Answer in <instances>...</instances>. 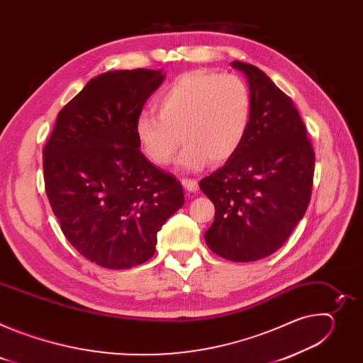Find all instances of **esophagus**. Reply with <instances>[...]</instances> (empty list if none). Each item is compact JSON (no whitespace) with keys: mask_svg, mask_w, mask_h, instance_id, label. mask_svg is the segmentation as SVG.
Segmentation results:
<instances>
[{"mask_svg":"<svg viewBox=\"0 0 363 363\" xmlns=\"http://www.w3.org/2000/svg\"><path fill=\"white\" fill-rule=\"evenodd\" d=\"M181 184L184 186L185 191L188 192H196L198 191V182L195 179H188V178H182Z\"/></svg>","mask_w":363,"mask_h":363,"instance_id":"obj_1","label":"esophagus"}]
</instances>
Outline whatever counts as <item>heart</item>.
Returning <instances> with one entry per match:
<instances>
[{"label":"heart","instance_id":"b5f03b06","mask_svg":"<svg viewBox=\"0 0 363 363\" xmlns=\"http://www.w3.org/2000/svg\"><path fill=\"white\" fill-rule=\"evenodd\" d=\"M155 108L160 117L143 112L135 125L146 158L167 167L182 136L177 164L196 172L208 161L221 165L237 153L250 128L252 101L241 77L195 70L174 79L155 99Z\"/></svg>","mask_w":363,"mask_h":363}]
</instances>
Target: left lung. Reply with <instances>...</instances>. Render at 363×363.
<instances>
[{
    "label": "left lung",
    "instance_id": "obj_1",
    "mask_svg": "<svg viewBox=\"0 0 363 363\" xmlns=\"http://www.w3.org/2000/svg\"><path fill=\"white\" fill-rule=\"evenodd\" d=\"M231 66L248 82L250 128L234 157L199 188L216 206L206 245L225 260L247 263L277 251L303 218L315 152L293 100L258 67L238 60Z\"/></svg>",
    "mask_w": 363,
    "mask_h": 363
}]
</instances>
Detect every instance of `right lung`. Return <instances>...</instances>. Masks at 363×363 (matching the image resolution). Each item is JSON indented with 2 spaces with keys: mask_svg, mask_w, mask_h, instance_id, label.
<instances>
[{
  "mask_svg": "<svg viewBox=\"0 0 363 363\" xmlns=\"http://www.w3.org/2000/svg\"><path fill=\"white\" fill-rule=\"evenodd\" d=\"M162 70H113L57 115L43 149L47 198L69 242L112 270L143 264L157 233L184 205V189L139 150L135 125Z\"/></svg>",
  "mask_w": 363,
  "mask_h": 363,
  "instance_id": "right-lung-1",
  "label": "right lung"
}]
</instances>
